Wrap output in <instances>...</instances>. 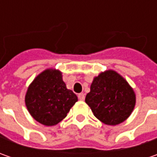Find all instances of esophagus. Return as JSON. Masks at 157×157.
<instances>
[{
    "mask_svg": "<svg viewBox=\"0 0 157 157\" xmlns=\"http://www.w3.org/2000/svg\"><path fill=\"white\" fill-rule=\"evenodd\" d=\"M78 97L80 100H85V94H79L78 95Z\"/></svg>",
    "mask_w": 157,
    "mask_h": 157,
    "instance_id": "obj_1",
    "label": "esophagus"
}]
</instances>
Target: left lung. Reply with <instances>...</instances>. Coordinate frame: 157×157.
<instances>
[{
    "label": "left lung",
    "mask_w": 157,
    "mask_h": 157,
    "mask_svg": "<svg viewBox=\"0 0 157 157\" xmlns=\"http://www.w3.org/2000/svg\"><path fill=\"white\" fill-rule=\"evenodd\" d=\"M86 103L100 121L114 126L131 114L136 105V94L121 76L109 70L94 78Z\"/></svg>",
    "instance_id": "left-lung-1"
}]
</instances>
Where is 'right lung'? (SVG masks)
<instances>
[{
	"instance_id": "1",
	"label": "right lung",
	"mask_w": 157,
	"mask_h": 157,
	"mask_svg": "<svg viewBox=\"0 0 157 157\" xmlns=\"http://www.w3.org/2000/svg\"><path fill=\"white\" fill-rule=\"evenodd\" d=\"M78 97L66 88L62 73L48 69L30 84L25 96V104L31 116L39 123L54 126L66 117Z\"/></svg>"
}]
</instances>
